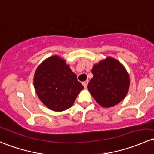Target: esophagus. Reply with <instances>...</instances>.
<instances>
[{
  "mask_svg": "<svg viewBox=\"0 0 154 154\" xmlns=\"http://www.w3.org/2000/svg\"><path fill=\"white\" fill-rule=\"evenodd\" d=\"M88 80H86V81L83 82V86H84V88H86V87H87V84H88Z\"/></svg>",
  "mask_w": 154,
  "mask_h": 154,
  "instance_id": "esophagus-1",
  "label": "esophagus"
}]
</instances>
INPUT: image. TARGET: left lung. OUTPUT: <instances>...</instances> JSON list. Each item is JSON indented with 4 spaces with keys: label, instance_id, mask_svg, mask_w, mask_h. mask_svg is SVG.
<instances>
[{
    "label": "left lung",
    "instance_id": "8db88e82",
    "mask_svg": "<svg viewBox=\"0 0 154 154\" xmlns=\"http://www.w3.org/2000/svg\"><path fill=\"white\" fill-rule=\"evenodd\" d=\"M93 77L87 88L99 105L114 106L127 95L130 87V77L123 65L112 57H106L94 65Z\"/></svg>",
    "mask_w": 154,
    "mask_h": 154
}]
</instances>
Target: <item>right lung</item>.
<instances>
[{
    "instance_id": "1",
    "label": "right lung",
    "mask_w": 154,
    "mask_h": 154,
    "mask_svg": "<svg viewBox=\"0 0 154 154\" xmlns=\"http://www.w3.org/2000/svg\"><path fill=\"white\" fill-rule=\"evenodd\" d=\"M33 83L43 104L56 112L69 109L83 89L66 60L57 55L46 59L38 66Z\"/></svg>"
}]
</instances>
